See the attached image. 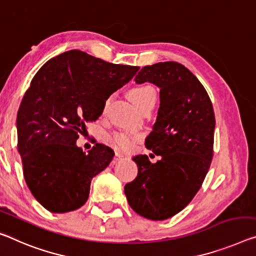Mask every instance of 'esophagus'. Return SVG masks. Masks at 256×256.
Wrapping results in <instances>:
<instances>
[{"label": "esophagus", "instance_id": "34e87169", "mask_svg": "<svg viewBox=\"0 0 256 256\" xmlns=\"http://www.w3.org/2000/svg\"><path fill=\"white\" fill-rule=\"evenodd\" d=\"M124 158V154H121V153H119V152H116V154H114V160H116V161L122 160Z\"/></svg>", "mask_w": 256, "mask_h": 256}]
</instances>
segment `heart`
Masks as SVG:
<instances>
[{
  "label": "heart",
  "mask_w": 256,
  "mask_h": 256,
  "mask_svg": "<svg viewBox=\"0 0 256 256\" xmlns=\"http://www.w3.org/2000/svg\"><path fill=\"white\" fill-rule=\"evenodd\" d=\"M129 96H130L132 100L134 102L137 108H138L140 111L146 108H154L156 102V92L153 87L148 84H142V86H136V87L132 88L129 90ZM110 103V98L105 100L104 104V111L108 108ZM138 140V137L136 135H132V134L128 132H113L111 135L108 136V142L112 146L116 148H119V150H129V148H132V145L135 144V142Z\"/></svg>",
  "instance_id": "obj_1"
}]
</instances>
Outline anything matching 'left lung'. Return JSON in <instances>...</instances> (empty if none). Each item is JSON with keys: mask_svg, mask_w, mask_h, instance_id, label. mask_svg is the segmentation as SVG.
Returning a JSON list of instances; mask_svg holds the SVG:
<instances>
[{"mask_svg": "<svg viewBox=\"0 0 256 256\" xmlns=\"http://www.w3.org/2000/svg\"><path fill=\"white\" fill-rule=\"evenodd\" d=\"M136 84L160 89V108L145 146L160 160L134 156L137 178L124 186L128 204L153 221L176 215L202 188L213 159L215 116L206 89L186 66L176 62L144 66Z\"/></svg>", "mask_w": 256, "mask_h": 256, "instance_id": "left-lung-1", "label": "left lung"}]
</instances>
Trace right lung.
Wrapping results in <instances>:
<instances>
[{"label": "right lung", "mask_w": 256, "mask_h": 256, "mask_svg": "<svg viewBox=\"0 0 256 256\" xmlns=\"http://www.w3.org/2000/svg\"><path fill=\"white\" fill-rule=\"evenodd\" d=\"M138 70L70 50L34 76L18 110V152L27 186L46 210L66 213L87 202L92 178L114 152L100 143L84 152L76 146L78 132L102 116L105 100Z\"/></svg>", "instance_id": "add662e5"}]
</instances>
